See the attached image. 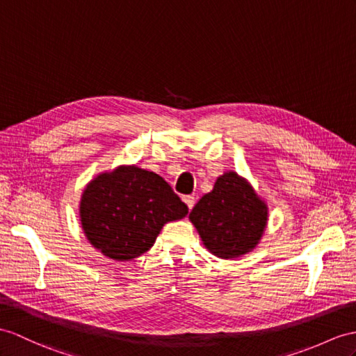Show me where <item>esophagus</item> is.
Masks as SVG:
<instances>
[{"label":"esophagus","mask_w":356,"mask_h":356,"mask_svg":"<svg viewBox=\"0 0 356 356\" xmlns=\"http://www.w3.org/2000/svg\"><path fill=\"white\" fill-rule=\"evenodd\" d=\"M183 201H184V202H186V205L188 207V210H192L193 205H195V201H196V199H195V196H184V197H183Z\"/></svg>","instance_id":"34e87169"}]
</instances>
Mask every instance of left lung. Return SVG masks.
<instances>
[{"instance_id":"obj_1","label":"left lung","mask_w":356,"mask_h":356,"mask_svg":"<svg viewBox=\"0 0 356 356\" xmlns=\"http://www.w3.org/2000/svg\"><path fill=\"white\" fill-rule=\"evenodd\" d=\"M204 246L219 258L250 252L263 237L268 219L267 204L237 172H225L190 211Z\"/></svg>"}]
</instances>
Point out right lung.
Returning <instances> with one entry per match:
<instances>
[{
	"mask_svg": "<svg viewBox=\"0 0 356 356\" xmlns=\"http://www.w3.org/2000/svg\"><path fill=\"white\" fill-rule=\"evenodd\" d=\"M187 205L157 173L119 166L99 173L84 188L80 220L86 237L101 252L128 261L149 250L164 223L179 220Z\"/></svg>",
	"mask_w": 356,
	"mask_h": 356,
	"instance_id": "1",
	"label": "right lung"
}]
</instances>
